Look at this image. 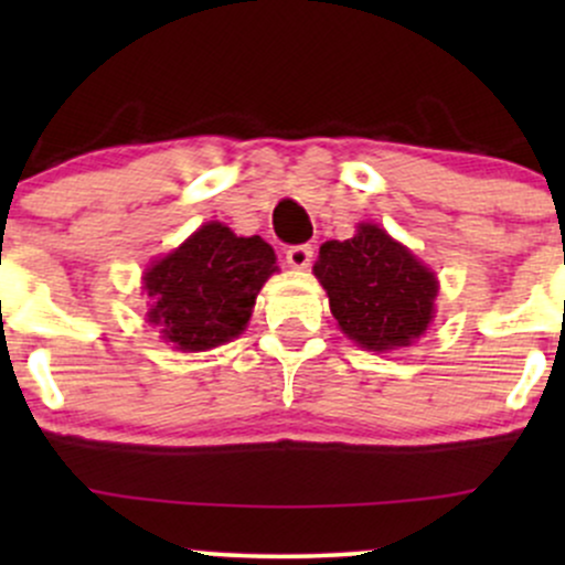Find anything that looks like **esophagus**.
<instances>
[{
	"instance_id": "obj_1",
	"label": "esophagus",
	"mask_w": 565,
	"mask_h": 565,
	"mask_svg": "<svg viewBox=\"0 0 565 565\" xmlns=\"http://www.w3.org/2000/svg\"><path fill=\"white\" fill-rule=\"evenodd\" d=\"M313 260V246L310 244H297V246H289L287 249V263L289 268L295 270H305Z\"/></svg>"
}]
</instances>
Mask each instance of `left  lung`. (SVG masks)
Masks as SVG:
<instances>
[{
	"mask_svg": "<svg viewBox=\"0 0 565 565\" xmlns=\"http://www.w3.org/2000/svg\"><path fill=\"white\" fill-rule=\"evenodd\" d=\"M313 274L327 289L337 327L364 350L408 348L436 313L438 278L380 225L321 246Z\"/></svg>",
	"mask_w": 565,
	"mask_h": 565,
	"instance_id": "1",
	"label": "left lung"
}]
</instances>
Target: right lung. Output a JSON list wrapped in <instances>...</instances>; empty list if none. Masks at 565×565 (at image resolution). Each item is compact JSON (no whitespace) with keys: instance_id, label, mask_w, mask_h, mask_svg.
<instances>
[{"instance_id":"right-lung-1","label":"right lung","mask_w":565,"mask_h":565,"mask_svg":"<svg viewBox=\"0 0 565 565\" xmlns=\"http://www.w3.org/2000/svg\"><path fill=\"white\" fill-rule=\"evenodd\" d=\"M274 246L206 223L142 276L148 321L183 353L231 342L246 329L257 291L276 274Z\"/></svg>"}]
</instances>
